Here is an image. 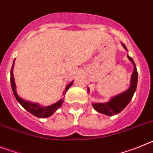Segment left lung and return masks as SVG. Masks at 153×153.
<instances>
[{
	"label": "left lung",
	"mask_w": 153,
	"mask_h": 153,
	"mask_svg": "<svg viewBox=\"0 0 153 153\" xmlns=\"http://www.w3.org/2000/svg\"><path fill=\"white\" fill-rule=\"evenodd\" d=\"M126 50V47L124 44H123ZM130 61L133 63L134 66V71L132 74L131 77V85L129 88L124 93H122L121 94L116 96L115 97L112 98L110 101L108 102H104V103H93L92 106L93 108L99 113H102V114L107 115V116H113L117 113H120L126 106L129 104L130 100H132L133 94L136 90L137 86V78L138 74L137 70H136V64L135 62L133 61L132 58L129 56H127ZM89 91V89H88Z\"/></svg>",
	"instance_id": "left-lung-1"
}]
</instances>
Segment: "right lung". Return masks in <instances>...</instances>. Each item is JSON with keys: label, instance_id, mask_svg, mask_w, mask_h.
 <instances>
[{"label": "right lung", "instance_id": "add662e5", "mask_svg": "<svg viewBox=\"0 0 153 153\" xmlns=\"http://www.w3.org/2000/svg\"><path fill=\"white\" fill-rule=\"evenodd\" d=\"M13 63H14V61H13ZM13 65H12L11 70H10V84H11L13 95L15 97L16 100L18 101L19 103L21 104V106H22L24 109H26V110H27L29 113H30L31 114H33L35 117H38V118H46V117H49L50 116H51L53 113H54L55 111H56V110L62 106V104H63V100H62V99L58 101L57 102L53 104L51 106L42 107V106H39L37 104L31 103V102L25 101L24 100H22L21 98H20V97H18V95L17 94V93H16V86L13 76ZM73 82H74V81H72V82H71L69 85H67V86L66 87L64 92H63V95L64 96L65 94H66V92L68 90L69 87L73 85Z\"/></svg>", "mask_w": 153, "mask_h": 153}]
</instances>
